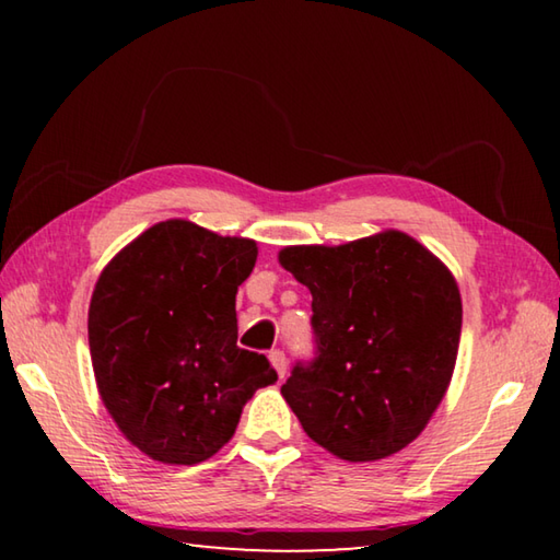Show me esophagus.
<instances>
[{
  "label": "esophagus",
  "instance_id": "1",
  "mask_svg": "<svg viewBox=\"0 0 560 560\" xmlns=\"http://www.w3.org/2000/svg\"><path fill=\"white\" fill-rule=\"evenodd\" d=\"M269 360H271V365L277 368L279 377H287V368H289V363H287V355H283V350H271V353H269Z\"/></svg>",
  "mask_w": 560,
  "mask_h": 560
}]
</instances>
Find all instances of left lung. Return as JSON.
<instances>
[{
	"mask_svg": "<svg viewBox=\"0 0 560 560\" xmlns=\"http://www.w3.org/2000/svg\"><path fill=\"white\" fill-rule=\"evenodd\" d=\"M279 264L311 291L316 358L281 385L303 432L348 462H375L428 428L462 334L452 271L410 234L287 246Z\"/></svg>",
	"mask_w": 560,
	"mask_h": 560,
	"instance_id": "1",
	"label": "left lung"
}]
</instances>
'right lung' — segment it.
I'll list each match as a JSON object with an SVG mask.
<instances>
[{"instance_id": "1", "label": "right lung", "mask_w": 560, "mask_h": 560, "mask_svg": "<svg viewBox=\"0 0 560 560\" xmlns=\"http://www.w3.org/2000/svg\"><path fill=\"white\" fill-rule=\"evenodd\" d=\"M257 254L254 240L167 220L101 271L89 308L93 373L113 422L150 459H210L246 400L277 383L267 355L236 346V289Z\"/></svg>"}]
</instances>
